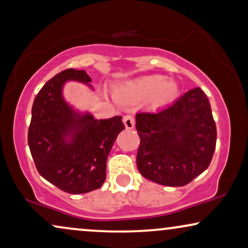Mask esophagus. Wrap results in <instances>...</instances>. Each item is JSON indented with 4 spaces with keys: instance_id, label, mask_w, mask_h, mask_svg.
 <instances>
[{
    "instance_id": "obj_1",
    "label": "esophagus",
    "mask_w": 248,
    "mask_h": 248,
    "mask_svg": "<svg viewBox=\"0 0 248 248\" xmlns=\"http://www.w3.org/2000/svg\"><path fill=\"white\" fill-rule=\"evenodd\" d=\"M124 124L127 129H133L135 126V119L131 114H127L124 117Z\"/></svg>"
}]
</instances>
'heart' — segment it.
<instances>
[{
  "label": "heart",
  "mask_w": 248,
  "mask_h": 248,
  "mask_svg": "<svg viewBox=\"0 0 248 248\" xmlns=\"http://www.w3.org/2000/svg\"><path fill=\"white\" fill-rule=\"evenodd\" d=\"M178 87L174 81L166 80L161 75H147L129 80L115 88L114 95L119 101H140L150 96L153 108H161L176 98Z\"/></svg>",
  "instance_id": "obj_1"
}]
</instances>
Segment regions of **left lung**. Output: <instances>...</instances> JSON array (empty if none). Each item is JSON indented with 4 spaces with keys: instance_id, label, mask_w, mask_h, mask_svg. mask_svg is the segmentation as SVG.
<instances>
[{
    "instance_id": "obj_1",
    "label": "left lung",
    "mask_w": 248,
    "mask_h": 248,
    "mask_svg": "<svg viewBox=\"0 0 248 248\" xmlns=\"http://www.w3.org/2000/svg\"><path fill=\"white\" fill-rule=\"evenodd\" d=\"M140 173L161 186H183L211 164L216 124L206 93L199 87L156 112L136 114Z\"/></svg>"
}]
</instances>
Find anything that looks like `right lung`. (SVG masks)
<instances>
[{
  "instance_id": "1",
  "label": "right lung",
  "mask_w": 248,
  "mask_h": 248,
  "mask_svg": "<svg viewBox=\"0 0 248 248\" xmlns=\"http://www.w3.org/2000/svg\"><path fill=\"white\" fill-rule=\"evenodd\" d=\"M92 81L84 71L68 68L41 88L32 108L28 146L41 176L72 194L99 189L106 178V160L124 129L121 117L93 119L73 112L62 96L65 81ZM72 135L70 143L64 137Z\"/></svg>"
}]
</instances>
